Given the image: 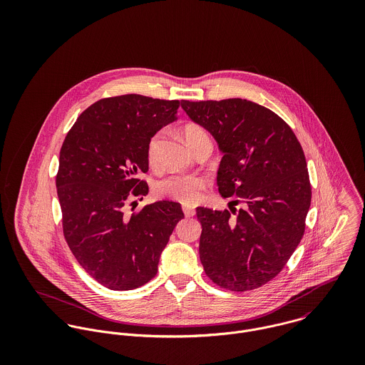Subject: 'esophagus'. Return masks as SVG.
Returning a JSON list of instances; mask_svg holds the SVG:
<instances>
[{
	"label": "esophagus",
	"mask_w": 365,
	"mask_h": 365,
	"mask_svg": "<svg viewBox=\"0 0 365 365\" xmlns=\"http://www.w3.org/2000/svg\"><path fill=\"white\" fill-rule=\"evenodd\" d=\"M182 212H184V215H185L187 217L195 216V213H197V210L194 208H191V207H182Z\"/></svg>",
	"instance_id": "34e87169"
}]
</instances>
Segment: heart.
<instances>
[{
	"mask_svg": "<svg viewBox=\"0 0 365 365\" xmlns=\"http://www.w3.org/2000/svg\"><path fill=\"white\" fill-rule=\"evenodd\" d=\"M182 136L190 149L195 148L198 143L209 140L208 133L204 128L195 123H190L182 129ZM160 133L155 135L148 148V161L152 167H156L158 163V148H160ZM207 188V180L200 175L188 174H174L157 184L156 191L158 195L178 201L181 204H194L197 202L202 191Z\"/></svg>",
	"mask_w": 365,
	"mask_h": 365,
	"instance_id": "obj_1",
	"label": "heart"
}]
</instances>
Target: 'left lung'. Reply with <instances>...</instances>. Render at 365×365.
I'll list each match as a JSON object with an SVG mask.
<instances>
[{
	"mask_svg": "<svg viewBox=\"0 0 365 365\" xmlns=\"http://www.w3.org/2000/svg\"><path fill=\"white\" fill-rule=\"evenodd\" d=\"M223 157L216 185L243 208L198 207L200 259L219 287L245 292L271 281L298 247L311 207L307 160L292 129L265 106L242 100L181 101ZM239 202V201H232Z\"/></svg>",
	"mask_w": 365,
	"mask_h": 365,
	"instance_id": "1",
	"label": "left lung"
}]
</instances>
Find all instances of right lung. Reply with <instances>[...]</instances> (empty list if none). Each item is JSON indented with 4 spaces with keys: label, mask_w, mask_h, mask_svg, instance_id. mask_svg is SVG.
I'll return each mask as SVG.
<instances>
[{
    "label": "right lung",
    "mask_w": 365,
    "mask_h": 365,
    "mask_svg": "<svg viewBox=\"0 0 365 365\" xmlns=\"http://www.w3.org/2000/svg\"><path fill=\"white\" fill-rule=\"evenodd\" d=\"M178 106L138 94L104 98L77 118L63 142L56 188L64 237L78 264L109 289L150 281L184 217L173 201L145 205L132 216L123 210L149 192L138 175L149 170L150 139L177 120Z\"/></svg>",
    "instance_id": "add662e5"
}]
</instances>
